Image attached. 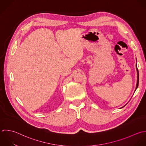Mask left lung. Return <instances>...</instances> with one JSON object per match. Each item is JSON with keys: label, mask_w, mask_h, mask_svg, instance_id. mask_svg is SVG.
<instances>
[{"label": "left lung", "mask_w": 146, "mask_h": 146, "mask_svg": "<svg viewBox=\"0 0 146 146\" xmlns=\"http://www.w3.org/2000/svg\"><path fill=\"white\" fill-rule=\"evenodd\" d=\"M136 69H137V85H136V88H135V90H137V89L138 88V84H139V72H138V68H137V65H136ZM124 107V106H123Z\"/></svg>", "instance_id": "obj_1"}]
</instances>
